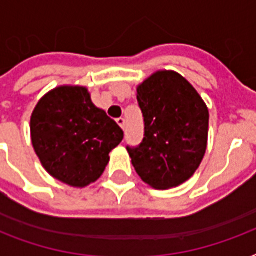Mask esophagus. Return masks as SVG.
Masks as SVG:
<instances>
[{"label":"esophagus","instance_id":"esophagus-1","mask_svg":"<svg viewBox=\"0 0 256 256\" xmlns=\"http://www.w3.org/2000/svg\"><path fill=\"white\" fill-rule=\"evenodd\" d=\"M116 124H120L122 130H124V128H126V120H124V118H118V120H116Z\"/></svg>","mask_w":256,"mask_h":256}]
</instances>
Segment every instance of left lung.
<instances>
[{
  "instance_id": "obj_1",
  "label": "left lung",
  "mask_w": 256,
  "mask_h": 256,
  "mask_svg": "<svg viewBox=\"0 0 256 256\" xmlns=\"http://www.w3.org/2000/svg\"><path fill=\"white\" fill-rule=\"evenodd\" d=\"M144 138L128 148L136 174L148 186L168 190L194 175L206 154L208 108L186 78L158 70L136 86Z\"/></svg>"
}]
</instances>
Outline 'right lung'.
<instances>
[{"label":"right lung","instance_id":"1","mask_svg":"<svg viewBox=\"0 0 256 256\" xmlns=\"http://www.w3.org/2000/svg\"><path fill=\"white\" fill-rule=\"evenodd\" d=\"M34 152L53 178L84 188L104 174L124 132L85 86L64 85L38 100L30 118Z\"/></svg>","mask_w":256,"mask_h":256}]
</instances>
